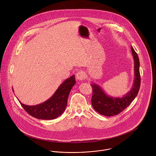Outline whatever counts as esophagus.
<instances>
[{
	"instance_id": "34e87169",
	"label": "esophagus",
	"mask_w": 156,
	"mask_h": 156,
	"mask_svg": "<svg viewBox=\"0 0 156 156\" xmlns=\"http://www.w3.org/2000/svg\"><path fill=\"white\" fill-rule=\"evenodd\" d=\"M76 77L79 80H83L86 78V74L84 71H79L76 74Z\"/></svg>"
}]
</instances>
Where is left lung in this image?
I'll return each instance as SVG.
<instances>
[{"label":"left lung","mask_w":156,"mask_h":156,"mask_svg":"<svg viewBox=\"0 0 156 156\" xmlns=\"http://www.w3.org/2000/svg\"><path fill=\"white\" fill-rule=\"evenodd\" d=\"M131 50L134 60L133 84L130 90L122 97H113L108 95L103 88L95 83L92 82V105L95 111L102 115L111 116L119 114L126 109L137 96L140 85L139 57L133 47Z\"/></svg>","instance_id":"obj_1"}]
</instances>
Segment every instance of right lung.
I'll return each mask as SVG.
<instances>
[{"label": "right lung", "instance_id": "add662e5", "mask_svg": "<svg viewBox=\"0 0 156 156\" xmlns=\"http://www.w3.org/2000/svg\"><path fill=\"white\" fill-rule=\"evenodd\" d=\"M75 84V76L73 75L59 85L50 98L35 106L24 105L17 99L24 109L33 117L40 119H53L61 115L65 111L69 94Z\"/></svg>", "mask_w": 156, "mask_h": 156}]
</instances>
